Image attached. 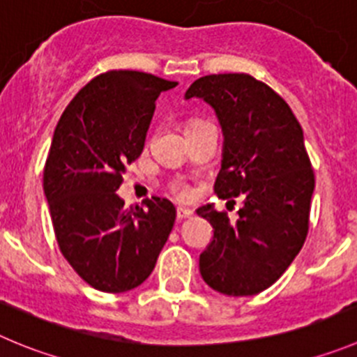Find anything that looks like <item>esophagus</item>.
<instances>
[{
  "instance_id": "obj_1",
  "label": "esophagus",
  "mask_w": 357,
  "mask_h": 357,
  "mask_svg": "<svg viewBox=\"0 0 357 357\" xmlns=\"http://www.w3.org/2000/svg\"><path fill=\"white\" fill-rule=\"evenodd\" d=\"M194 215V211L188 208H178L176 209V216H178V220H183V218H190V216Z\"/></svg>"
}]
</instances>
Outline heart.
<instances>
[{"label": "heart", "instance_id": "obj_1", "mask_svg": "<svg viewBox=\"0 0 357 357\" xmlns=\"http://www.w3.org/2000/svg\"><path fill=\"white\" fill-rule=\"evenodd\" d=\"M195 123H201V121H192V123H188V125H195ZM174 192L178 197H186V195H188V188H186L185 185H176Z\"/></svg>", "mask_w": 357, "mask_h": 357}]
</instances>
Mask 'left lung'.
I'll return each mask as SVG.
<instances>
[{
	"label": "left lung",
	"instance_id": "obj_1",
	"mask_svg": "<svg viewBox=\"0 0 357 357\" xmlns=\"http://www.w3.org/2000/svg\"><path fill=\"white\" fill-rule=\"evenodd\" d=\"M185 98L209 103L224 132L215 194L245 199L236 222L211 204L197 209L213 225L201 275L222 294H259L284 275L308 234L315 179L303 128L287 102L248 73L206 75Z\"/></svg>",
	"mask_w": 357,
	"mask_h": 357
}]
</instances>
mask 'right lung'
Instances as JSON below:
<instances>
[{"label": "right lung", "mask_w": 357, "mask_h": 357, "mask_svg": "<svg viewBox=\"0 0 357 357\" xmlns=\"http://www.w3.org/2000/svg\"><path fill=\"white\" fill-rule=\"evenodd\" d=\"M178 82L135 70L89 81L59 118L43 169L59 250L93 289L126 292L151 275L176 220L171 201L144 208L119 197L126 163L141 156L160 93Z\"/></svg>", "instance_id": "1"}]
</instances>
